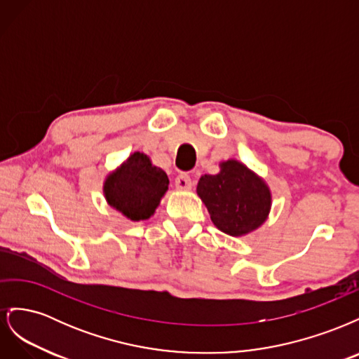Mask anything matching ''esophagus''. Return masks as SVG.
<instances>
[{
	"instance_id": "34e87169",
	"label": "esophagus",
	"mask_w": 359,
	"mask_h": 359,
	"mask_svg": "<svg viewBox=\"0 0 359 359\" xmlns=\"http://www.w3.org/2000/svg\"><path fill=\"white\" fill-rule=\"evenodd\" d=\"M175 187H177V190H191L193 181L187 175V173H181V175H178L175 178Z\"/></svg>"
}]
</instances>
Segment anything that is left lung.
<instances>
[{
	"instance_id": "obj_1",
	"label": "left lung",
	"mask_w": 359,
	"mask_h": 359,
	"mask_svg": "<svg viewBox=\"0 0 359 359\" xmlns=\"http://www.w3.org/2000/svg\"><path fill=\"white\" fill-rule=\"evenodd\" d=\"M196 190L214 226L227 235H247L268 219L271 190L241 161H222L220 172L201 177Z\"/></svg>"
}]
</instances>
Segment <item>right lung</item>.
I'll return each instance as SVG.
<instances>
[{"label":"right lung","mask_w":359,"mask_h":359,"mask_svg":"<svg viewBox=\"0 0 359 359\" xmlns=\"http://www.w3.org/2000/svg\"><path fill=\"white\" fill-rule=\"evenodd\" d=\"M169 187L165 170L144 153H133L104 180L103 193L112 208L132 222L148 220Z\"/></svg>","instance_id":"right-lung-1"}]
</instances>
